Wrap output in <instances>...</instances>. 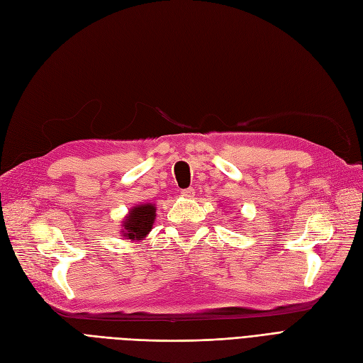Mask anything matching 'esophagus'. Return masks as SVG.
I'll use <instances>...</instances> for the list:
<instances>
[{"mask_svg": "<svg viewBox=\"0 0 363 363\" xmlns=\"http://www.w3.org/2000/svg\"><path fill=\"white\" fill-rule=\"evenodd\" d=\"M181 194L184 196V197H189V199H191L193 196H194V189H184V190H181Z\"/></svg>", "mask_w": 363, "mask_h": 363, "instance_id": "34e87169", "label": "esophagus"}]
</instances>
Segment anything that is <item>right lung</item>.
Instances as JSON below:
<instances>
[{"mask_svg": "<svg viewBox=\"0 0 363 363\" xmlns=\"http://www.w3.org/2000/svg\"><path fill=\"white\" fill-rule=\"evenodd\" d=\"M157 217V206L154 203H140L130 209L122 220L121 237L131 241H142L152 230Z\"/></svg>", "mask_w": 363, "mask_h": 363, "instance_id": "1", "label": "right lung"}]
</instances>
